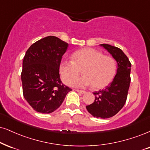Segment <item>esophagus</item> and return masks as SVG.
I'll return each mask as SVG.
<instances>
[{
  "label": "esophagus",
  "mask_w": 150,
  "mask_h": 150,
  "mask_svg": "<svg viewBox=\"0 0 150 150\" xmlns=\"http://www.w3.org/2000/svg\"><path fill=\"white\" fill-rule=\"evenodd\" d=\"M76 91L78 92H79V93H81V94H85V93H86V91H84V90H77Z\"/></svg>",
  "instance_id": "obj_1"
}]
</instances>
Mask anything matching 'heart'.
Instances as JSON below:
<instances>
[{
  "label": "heart",
  "mask_w": 150,
  "mask_h": 150,
  "mask_svg": "<svg viewBox=\"0 0 150 150\" xmlns=\"http://www.w3.org/2000/svg\"><path fill=\"white\" fill-rule=\"evenodd\" d=\"M82 69L84 76L75 81ZM117 64L111 56L103 55L101 51L92 48H86L76 51L72 55V61L62 60L59 65V72L64 83L85 88L93 85L97 89L108 86L114 79Z\"/></svg>",
  "instance_id": "obj_1"
}]
</instances>
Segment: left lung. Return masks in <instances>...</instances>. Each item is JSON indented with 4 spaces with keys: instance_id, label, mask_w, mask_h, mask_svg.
<instances>
[{
    "instance_id": "obj_1",
    "label": "left lung",
    "mask_w": 150,
    "mask_h": 150,
    "mask_svg": "<svg viewBox=\"0 0 150 150\" xmlns=\"http://www.w3.org/2000/svg\"><path fill=\"white\" fill-rule=\"evenodd\" d=\"M117 64V73L113 80L103 90L94 92L95 99L92 104L86 106L87 110L97 118L111 117L122 108L126 102L130 86V61L119 48L107 44H100Z\"/></svg>"
}]
</instances>
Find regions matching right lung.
I'll return each instance as SVG.
<instances>
[{
  "mask_svg": "<svg viewBox=\"0 0 150 150\" xmlns=\"http://www.w3.org/2000/svg\"><path fill=\"white\" fill-rule=\"evenodd\" d=\"M68 44L55 36L38 40L27 50L23 60L21 81L27 102L37 112L51 113L71 90L60 80L59 65Z\"/></svg>",
  "mask_w": 150,
  "mask_h": 150,
  "instance_id": "1",
  "label": "right lung"
}]
</instances>
